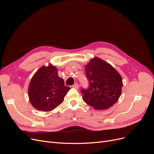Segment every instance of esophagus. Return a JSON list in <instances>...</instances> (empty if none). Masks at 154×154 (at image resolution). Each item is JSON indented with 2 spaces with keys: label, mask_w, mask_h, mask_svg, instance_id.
I'll use <instances>...</instances> for the list:
<instances>
[{
  "label": "esophagus",
  "mask_w": 154,
  "mask_h": 154,
  "mask_svg": "<svg viewBox=\"0 0 154 154\" xmlns=\"http://www.w3.org/2000/svg\"><path fill=\"white\" fill-rule=\"evenodd\" d=\"M72 87L76 88V89H78V88H79V85H78V83H76L75 84H74V85H72Z\"/></svg>",
  "instance_id": "1"
}]
</instances>
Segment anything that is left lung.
Returning <instances> with one entry per match:
<instances>
[{
    "instance_id": "obj_1",
    "label": "left lung",
    "mask_w": 154,
    "mask_h": 154,
    "mask_svg": "<svg viewBox=\"0 0 154 154\" xmlns=\"http://www.w3.org/2000/svg\"><path fill=\"white\" fill-rule=\"evenodd\" d=\"M85 71L90 83L88 89L82 90V98L86 103L96 110H105L118 101L123 80L110 64L94 57L86 65Z\"/></svg>"
}]
</instances>
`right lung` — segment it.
Returning a JSON list of instances; mask_svg holds the SVG:
<instances>
[{
    "label": "right lung",
    "instance_id": "obj_1",
    "mask_svg": "<svg viewBox=\"0 0 154 154\" xmlns=\"http://www.w3.org/2000/svg\"><path fill=\"white\" fill-rule=\"evenodd\" d=\"M58 74V69L51 63L42 66L32 77L28 87L32 106L40 111L50 112L61 104L70 89Z\"/></svg>",
    "mask_w": 154,
    "mask_h": 154
}]
</instances>
